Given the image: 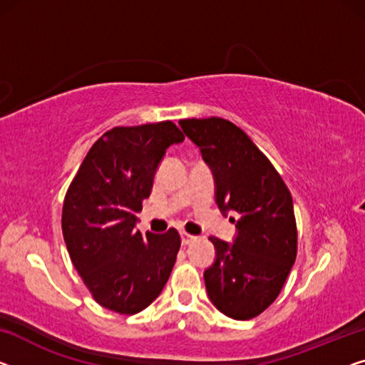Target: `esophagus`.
<instances>
[{
	"label": "esophagus",
	"instance_id": "obj_1",
	"mask_svg": "<svg viewBox=\"0 0 365 365\" xmlns=\"http://www.w3.org/2000/svg\"><path fill=\"white\" fill-rule=\"evenodd\" d=\"M180 236H182V244H183V246H188V244H192V242L197 241V236L188 235V232H185V231L180 232Z\"/></svg>",
	"mask_w": 365,
	"mask_h": 365
}]
</instances>
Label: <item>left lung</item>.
I'll return each instance as SVG.
<instances>
[{
  "label": "left lung",
  "mask_w": 365,
  "mask_h": 365,
  "mask_svg": "<svg viewBox=\"0 0 365 365\" xmlns=\"http://www.w3.org/2000/svg\"><path fill=\"white\" fill-rule=\"evenodd\" d=\"M213 170L216 203L237 215L230 244L215 236L216 260L205 270L210 300L226 317L246 322L265 312L297 259L298 232L290 190L264 152L222 118L180 119Z\"/></svg>",
  "instance_id": "obj_1"
}]
</instances>
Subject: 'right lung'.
I'll use <instances>...</instances> for the list:
<instances>
[{"mask_svg":"<svg viewBox=\"0 0 365 365\" xmlns=\"http://www.w3.org/2000/svg\"><path fill=\"white\" fill-rule=\"evenodd\" d=\"M185 135L175 123L116 126L91 145L65 193L62 232L73 267L103 308L135 314L159 297L182 239L135 230L157 165Z\"/></svg>","mask_w":365,"mask_h":365,"instance_id":"add662e5","label":"right lung"}]
</instances>
